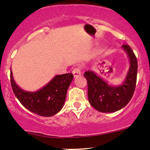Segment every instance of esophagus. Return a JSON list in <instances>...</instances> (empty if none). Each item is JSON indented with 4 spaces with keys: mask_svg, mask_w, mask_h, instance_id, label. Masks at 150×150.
Returning a JSON list of instances; mask_svg holds the SVG:
<instances>
[{
    "mask_svg": "<svg viewBox=\"0 0 150 150\" xmlns=\"http://www.w3.org/2000/svg\"><path fill=\"white\" fill-rule=\"evenodd\" d=\"M72 74H73L75 78H77V77L80 76V75H81V69H80L79 67H76L75 68V69H73V70H72Z\"/></svg>",
    "mask_w": 150,
    "mask_h": 150,
    "instance_id": "34e87169",
    "label": "esophagus"
}]
</instances>
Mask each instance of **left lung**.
Segmentation results:
<instances>
[{"label":"left lung","mask_w":150,"mask_h":150,"mask_svg":"<svg viewBox=\"0 0 150 150\" xmlns=\"http://www.w3.org/2000/svg\"><path fill=\"white\" fill-rule=\"evenodd\" d=\"M122 48L129 59L130 67L121 85H109L92 70L84 73L87 80L89 103L101 112H115L121 110L130 102L135 90L138 69L137 59L128 45H122Z\"/></svg>","instance_id":"1"}]
</instances>
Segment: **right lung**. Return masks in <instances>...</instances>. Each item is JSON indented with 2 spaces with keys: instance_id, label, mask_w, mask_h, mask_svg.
Returning a JSON list of instances; mask_svg holds the SVG:
<instances>
[{
  "instance_id": "add662e5",
  "label": "right lung",
  "mask_w": 150,
  "mask_h": 150,
  "mask_svg": "<svg viewBox=\"0 0 150 150\" xmlns=\"http://www.w3.org/2000/svg\"><path fill=\"white\" fill-rule=\"evenodd\" d=\"M11 83L18 100L32 112L43 117H51L62 109L67 91L73 79L72 73L58 75L37 91H26L16 85L11 71Z\"/></svg>"
}]
</instances>
